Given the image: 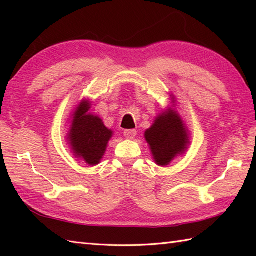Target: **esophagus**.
<instances>
[{
    "label": "esophagus",
    "instance_id": "1",
    "mask_svg": "<svg viewBox=\"0 0 256 256\" xmlns=\"http://www.w3.org/2000/svg\"><path fill=\"white\" fill-rule=\"evenodd\" d=\"M136 131L135 130H125L124 131V136L128 140H133L135 136H136Z\"/></svg>",
    "mask_w": 256,
    "mask_h": 256
}]
</instances>
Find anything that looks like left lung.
Segmentation results:
<instances>
[{
	"mask_svg": "<svg viewBox=\"0 0 256 256\" xmlns=\"http://www.w3.org/2000/svg\"><path fill=\"white\" fill-rule=\"evenodd\" d=\"M145 140L148 143L157 165L167 166L187 150L189 136L179 114L168 108L156 118L153 125L146 130Z\"/></svg>",
	"mask_w": 256,
	"mask_h": 256,
	"instance_id": "1",
	"label": "left lung"
}]
</instances>
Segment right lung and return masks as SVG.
Returning a JSON list of instances; mask_svg holds the SVG:
<instances>
[{
    "label": "right lung",
    "mask_w": 256,
    "mask_h": 256,
    "mask_svg": "<svg viewBox=\"0 0 256 256\" xmlns=\"http://www.w3.org/2000/svg\"><path fill=\"white\" fill-rule=\"evenodd\" d=\"M89 110V100H82L76 108L67 140L77 158L94 166L104 155L113 132L104 126L99 116L88 113Z\"/></svg>",
    "instance_id": "obj_1"
}]
</instances>
